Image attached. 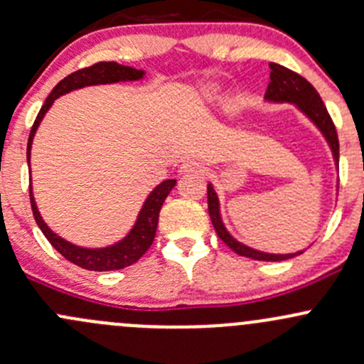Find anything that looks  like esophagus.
Returning a JSON list of instances; mask_svg holds the SVG:
<instances>
[{"mask_svg": "<svg viewBox=\"0 0 364 364\" xmlns=\"http://www.w3.org/2000/svg\"><path fill=\"white\" fill-rule=\"evenodd\" d=\"M204 171V164L198 162V160H186V162L179 167V172H181V174H202Z\"/></svg>", "mask_w": 364, "mask_h": 364, "instance_id": "34e87169", "label": "esophagus"}]
</instances>
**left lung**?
Returning a JSON list of instances; mask_svg holds the SVG:
<instances>
[{
  "label": "left lung",
  "instance_id": "8db88e82",
  "mask_svg": "<svg viewBox=\"0 0 364 364\" xmlns=\"http://www.w3.org/2000/svg\"><path fill=\"white\" fill-rule=\"evenodd\" d=\"M265 99L270 102H289V105L296 106V108L300 109L317 129H319L321 134H323L328 146H330L331 153H333L335 166H338V136H336L333 120H331L324 102L321 101L317 90L314 89L304 76L288 70V68L281 66V64L270 63V82L269 87H267ZM208 208L209 216H211L213 221V227L214 230H216L218 237H220V239L239 256H246V258L251 259H259V262H281V259H289L293 258V256H298L304 252L296 251L288 252V255H274V252L252 250V247L239 242L237 239H233L230 232L225 228L223 220H221L220 198H218V193L216 190H214L213 183L208 185Z\"/></svg>",
  "mask_w": 364,
  "mask_h": 364
}]
</instances>
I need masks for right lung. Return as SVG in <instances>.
I'll return each instance as SVG.
<instances>
[{"mask_svg": "<svg viewBox=\"0 0 364 364\" xmlns=\"http://www.w3.org/2000/svg\"><path fill=\"white\" fill-rule=\"evenodd\" d=\"M144 76L143 70H136V68L124 66V64L118 63H97L94 66L83 68L71 75H68L66 78L60 80L50 95L47 97L45 105L41 106L40 113H38L36 120H34L33 129H31L29 141H28V164L31 159V146H33L34 134H36L38 127H40V122L43 120L45 113L50 109L57 97L68 94V92L83 89V87L90 85H106V83H118V82H136ZM176 186V179H166V181L160 183L159 186L151 190L150 195L144 200L143 208H141L139 214H137V220L131 228V232L124 237L118 242L112 244V246L106 247H82L76 246V244L70 242V240L63 239L60 235H57L55 232H52L48 228V225L45 223L43 218H41L40 211H38V205L34 202L33 197V188L29 186V197H31V208H33L34 220H36L38 227L43 232V235L47 237L48 242L55 247L60 255L66 259H70L75 265L82 267L85 270H95V272H108V270H120L125 267L136 263L141 256L144 255L155 239L156 225H159V214L162 209L164 200H166L167 195L171 193V190Z\"/></svg>", "mask_w": 364, "mask_h": 364, "instance_id": "add662e5", "label": "right lung"}]
</instances>
